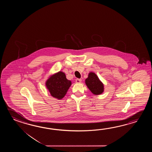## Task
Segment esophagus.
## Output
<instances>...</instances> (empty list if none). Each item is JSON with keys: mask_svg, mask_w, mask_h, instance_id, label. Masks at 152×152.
I'll return each instance as SVG.
<instances>
[{"mask_svg": "<svg viewBox=\"0 0 152 152\" xmlns=\"http://www.w3.org/2000/svg\"><path fill=\"white\" fill-rule=\"evenodd\" d=\"M75 82L77 83H80L81 82V79H77L75 80Z\"/></svg>", "mask_w": 152, "mask_h": 152, "instance_id": "esophagus-1", "label": "esophagus"}]
</instances>
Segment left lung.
<instances>
[{"instance_id": "8db88e82", "label": "left lung", "mask_w": 152, "mask_h": 152, "mask_svg": "<svg viewBox=\"0 0 152 152\" xmlns=\"http://www.w3.org/2000/svg\"><path fill=\"white\" fill-rule=\"evenodd\" d=\"M85 83L91 92L94 94H100L103 92V84L97 75L93 72L89 73L88 77L85 80Z\"/></svg>"}]
</instances>
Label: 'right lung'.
Here are the masks:
<instances>
[{"mask_svg": "<svg viewBox=\"0 0 152 152\" xmlns=\"http://www.w3.org/2000/svg\"><path fill=\"white\" fill-rule=\"evenodd\" d=\"M71 84L65 73L59 72L49 77L45 85L53 97L61 99L65 96Z\"/></svg>", "mask_w": 152, "mask_h": 152, "instance_id": "right-lung-1", "label": "right lung"}]
</instances>
